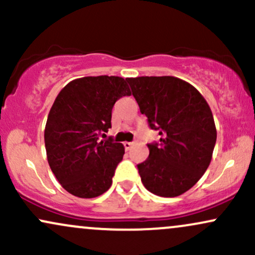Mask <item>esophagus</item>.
Segmentation results:
<instances>
[{
    "instance_id": "esophagus-1",
    "label": "esophagus",
    "mask_w": 255,
    "mask_h": 255,
    "mask_svg": "<svg viewBox=\"0 0 255 255\" xmlns=\"http://www.w3.org/2000/svg\"><path fill=\"white\" fill-rule=\"evenodd\" d=\"M133 145H134L133 142H128V141H125V142H124L125 148H126V150H127V151H128V150H130V148L133 147Z\"/></svg>"
}]
</instances>
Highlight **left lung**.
<instances>
[{
	"instance_id": "obj_1",
	"label": "left lung",
	"mask_w": 255,
	"mask_h": 255,
	"mask_svg": "<svg viewBox=\"0 0 255 255\" xmlns=\"http://www.w3.org/2000/svg\"><path fill=\"white\" fill-rule=\"evenodd\" d=\"M131 93L160 144L137 164L148 192L174 198L191 189L209 168L217 139L215 120L201 93L175 77L127 78Z\"/></svg>"
}]
</instances>
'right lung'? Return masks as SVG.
<instances>
[{"instance_id":"add662e5","label":"right lung","mask_w":255,"mask_h":255,"mask_svg":"<svg viewBox=\"0 0 255 255\" xmlns=\"http://www.w3.org/2000/svg\"><path fill=\"white\" fill-rule=\"evenodd\" d=\"M124 96H130L124 78L85 77L67 84L52 104L44 130L46 157L61 186L75 197H99L113 183L125 146L99 137L111 128V110Z\"/></svg>"}]
</instances>
